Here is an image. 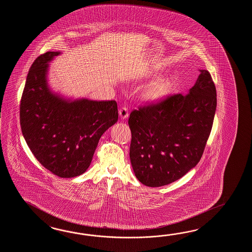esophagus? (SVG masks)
<instances>
[{"label": "esophagus", "mask_w": 252, "mask_h": 252, "mask_svg": "<svg viewBox=\"0 0 252 252\" xmlns=\"http://www.w3.org/2000/svg\"><path fill=\"white\" fill-rule=\"evenodd\" d=\"M119 116L122 118V119H126L128 117V110L126 106H122L120 109H119Z\"/></svg>", "instance_id": "esophagus-1"}]
</instances>
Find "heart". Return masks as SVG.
Returning a JSON list of instances; mask_svg holds the SVG:
<instances>
[{
	"instance_id": "1",
	"label": "heart",
	"mask_w": 252,
	"mask_h": 252,
	"mask_svg": "<svg viewBox=\"0 0 252 252\" xmlns=\"http://www.w3.org/2000/svg\"><path fill=\"white\" fill-rule=\"evenodd\" d=\"M169 82L164 77H159L154 80L145 89L142 94V98L148 102H155L164 98L168 93Z\"/></svg>"
}]
</instances>
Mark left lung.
Masks as SVG:
<instances>
[{
    "label": "left lung",
    "instance_id": "obj_1",
    "mask_svg": "<svg viewBox=\"0 0 252 252\" xmlns=\"http://www.w3.org/2000/svg\"><path fill=\"white\" fill-rule=\"evenodd\" d=\"M217 93L211 75L200 70L187 94H173L131 112L130 161L136 178L162 187L185 176L202 157L212 128Z\"/></svg>",
    "mask_w": 252,
    "mask_h": 252
}]
</instances>
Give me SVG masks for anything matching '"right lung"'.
I'll return each instance as SVG.
<instances>
[{
    "label": "right lung",
    "instance_id": "add662e5",
    "mask_svg": "<svg viewBox=\"0 0 252 252\" xmlns=\"http://www.w3.org/2000/svg\"><path fill=\"white\" fill-rule=\"evenodd\" d=\"M61 52L32 63L20 105L22 133L32 153L60 178L80 176L89 167L104 132L117 123L116 101L67 98L51 89L49 63Z\"/></svg>",
    "mask_w": 252,
    "mask_h": 252
}]
</instances>
